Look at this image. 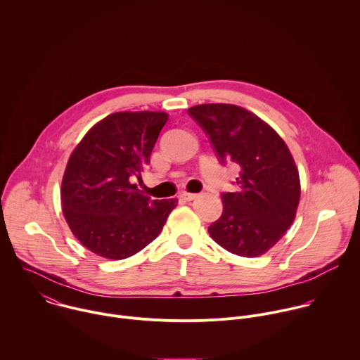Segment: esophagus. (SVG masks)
Wrapping results in <instances>:
<instances>
[{
    "mask_svg": "<svg viewBox=\"0 0 360 360\" xmlns=\"http://www.w3.org/2000/svg\"><path fill=\"white\" fill-rule=\"evenodd\" d=\"M179 198L184 199V200H192V199L196 198V195H195V193H189V192H182V193L179 195Z\"/></svg>",
    "mask_w": 360,
    "mask_h": 360,
    "instance_id": "obj_1",
    "label": "esophagus"
}]
</instances>
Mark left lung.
<instances>
[{"mask_svg":"<svg viewBox=\"0 0 360 360\" xmlns=\"http://www.w3.org/2000/svg\"><path fill=\"white\" fill-rule=\"evenodd\" d=\"M188 114L208 135L219 162L239 169L238 189L221 193L224 211L208 228L211 238L245 258L264 255L292 225L299 205V172L286 143L236 105L202 104Z\"/></svg>","mask_w":360,"mask_h":360,"instance_id":"1","label":"left lung"}]
</instances>
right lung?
Listing matches in <instances>:
<instances>
[{
  "label": "right lung",
  "mask_w": 360,
  "mask_h": 360,
  "mask_svg": "<svg viewBox=\"0 0 360 360\" xmlns=\"http://www.w3.org/2000/svg\"><path fill=\"white\" fill-rule=\"evenodd\" d=\"M165 112H115L71 153L63 178L64 217L75 238L107 259H125L155 239L178 200L150 199L132 181L149 164Z\"/></svg>",
  "instance_id": "1"
}]
</instances>
